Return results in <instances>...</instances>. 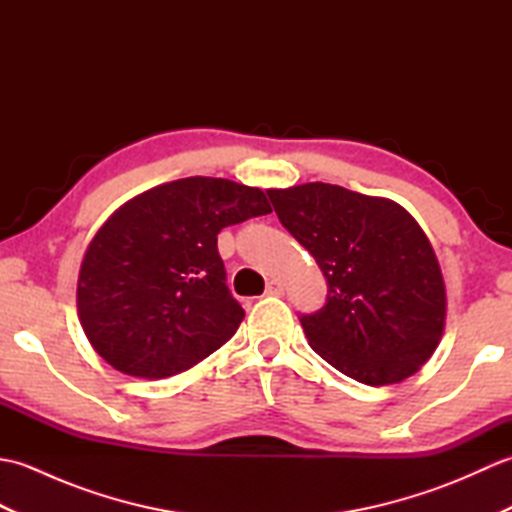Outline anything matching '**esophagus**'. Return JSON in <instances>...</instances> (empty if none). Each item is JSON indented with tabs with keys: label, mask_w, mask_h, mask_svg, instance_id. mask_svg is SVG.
I'll use <instances>...</instances> for the list:
<instances>
[{
	"label": "esophagus",
	"mask_w": 512,
	"mask_h": 512,
	"mask_svg": "<svg viewBox=\"0 0 512 512\" xmlns=\"http://www.w3.org/2000/svg\"><path fill=\"white\" fill-rule=\"evenodd\" d=\"M266 295L281 297V295H284V284H281V281H277V279L268 281V284H266Z\"/></svg>",
	"instance_id": "1"
}]
</instances>
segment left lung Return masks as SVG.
<instances>
[{
    "instance_id": "obj_1",
    "label": "left lung",
    "mask_w": 512,
    "mask_h": 512,
    "mask_svg": "<svg viewBox=\"0 0 512 512\" xmlns=\"http://www.w3.org/2000/svg\"><path fill=\"white\" fill-rule=\"evenodd\" d=\"M268 198L328 281L325 306L299 317L312 350L372 387L416 374L447 317L442 270L420 224L394 200L325 182L268 189Z\"/></svg>"
}]
</instances>
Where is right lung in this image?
<instances>
[{"mask_svg": "<svg viewBox=\"0 0 512 512\" xmlns=\"http://www.w3.org/2000/svg\"><path fill=\"white\" fill-rule=\"evenodd\" d=\"M270 211L262 189L202 176L123 204L85 250L76 286L94 350L118 372L147 380L220 350L244 310L226 286L217 233Z\"/></svg>", "mask_w": 512, "mask_h": 512, "instance_id": "right-lung-1", "label": "right lung"}]
</instances>
